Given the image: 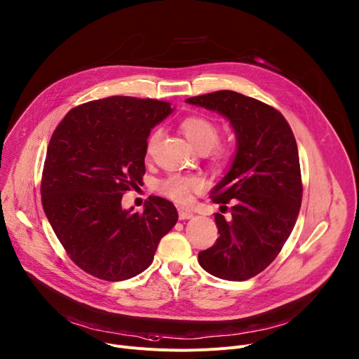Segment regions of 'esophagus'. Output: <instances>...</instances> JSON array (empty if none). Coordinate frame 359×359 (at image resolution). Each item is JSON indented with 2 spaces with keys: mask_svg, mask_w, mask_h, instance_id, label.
Segmentation results:
<instances>
[{
  "mask_svg": "<svg viewBox=\"0 0 359 359\" xmlns=\"http://www.w3.org/2000/svg\"><path fill=\"white\" fill-rule=\"evenodd\" d=\"M177 212H179V218H180V219H190V218H194V212L190 210V209L179 208Z\"/></svg>",
  "mask_w": 359,
  "mask_h": 359,
  "instance_id": "1",
  "label": "esophagus"
}]
</instances>
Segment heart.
Returning <instances> with one entry per match:
<instances>
[{"label": "heart", "instance_id": "b5f03b06", "mask_svg": "<svg viewBox=\"0 0 359 359\" xmlns=\"http://www.w3.org/2000/svg\"><path fill=\"white\" fill-rule=\"evenodd\" d=\"M182 130L189 138V141L198 150H210L217 144L219 137V127L217 121L205 115H190L183 119ZM160 140V131L154 130L150 133L146 141V153L153 154L157 142ZM229 146H219L217 153L221 157H228L231 154ZM158 192L177 203H187L192 199L194 194L201 192L203 189V180L195 175H170L158 182Z\"/></svg>", "mask_w": 359, "mask_h": 359}]
</instances>
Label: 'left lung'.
Masks as SVG:
<instances>
[{"label": "left lung", "mask_w": 359, "mask_h": 359, "mask_svg": "<svg viewBox=\"0 0 359 359\" xmlns=\"http://www.w3.org/2000/svg\"><path fill=\"white\" fill-rule=\"evenodd\" d=\"M224 115L236 135L229 172L212 189L215 203L231 206V219L215 213L219 238L201 251L199 264L229 281L266 270L290 236L302 205V175L296 138L273 107L233 90L186 100Z\"/></svg>", "instance_id": "left-lung-1"}]
</instances>
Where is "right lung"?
<instances>
[{
    "instance_id": "add662e5",
    "label": "right lung",
    "mask_w": 359,
    "mask_h": 359,
    "mask_svg": "<svg viewBox=\"0 0 359 359\" xmlns=\"http://www.w3.org/2000/svg\"><path fill=\"white\" fill-rule=\"evenodd\" d=\"M169 102L109 97L70 109L55 130L43 167L41 203L57 240L85 273L123 281L153 262L177 222L175 205L150 196L144 210L123 195L146 173V141Z\"/></svg>"
}]
</instances>
